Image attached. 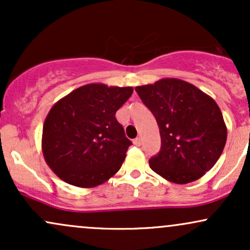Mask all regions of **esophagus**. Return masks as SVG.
<instances>
[{"label": "esophagus", "instance_id": "esophagus-1", "mask_svg": "<svg viewBox=\"0 0 250 250\" xmlns=\"http://www.w3.org/2000/svg\"><path fill=\"white\" fill-rule=\"evenodd\" d=\"M134 145L137 146V147H139V146H141L142 145V139H141V137H136V139L134 140Z\"/></svg>", "mask_w": 250, "mask_h": 250}]
</instances>
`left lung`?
I'll list each match as a JSON object with an SVG mask.
<instances>
[{
    "label": "left lung",
    "mask_w": 250,
    "mask_h": 250,
    "mask_svg": "<svg viewBox=\"0 0 250 250\" xmlns=\"http://www.w3.org/2000/svg\"><path fill=\"white\" fill-rule=\"evenodd\" d=\"M135 90L160 128L161 149L149 160L155 173L185 185L210 170L227 141V128L216 102L177 79H163Z\"/></svg>",
    "instance_id": "left-lung-1"
}]
</instances>
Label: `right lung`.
Masks as SVG:
<instances>
[{
	"label": "right lung",
	"mask_w": 250,
	"mask_h": 250,
	"mask_svg": "<svg viewBox=\"0 0 250 250\" xmlns=\"http://www.w3.org/2000/svg\"><path fill=\"white\" fill-rule=\"evenodd\" d=\"M131 87L87 84L50 109L42 134L45 162L60 179L81 188L96 187L121 168L131 141L115 114Z\"/></svg>",
	"instance_id": "right-lung-1"
}]
</instances>
